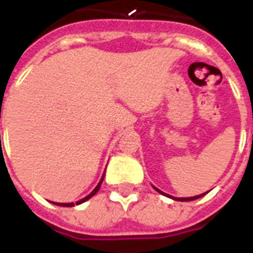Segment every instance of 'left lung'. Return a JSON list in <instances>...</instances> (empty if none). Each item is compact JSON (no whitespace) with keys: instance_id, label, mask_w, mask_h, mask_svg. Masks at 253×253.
Instances as JSON below:
<instances>
[{"instance_id":"obj_1","label":"left lung","mask_w":253,"mask_h":253,"mask_svg":"<svg viewBox=\"0 0 253 253\" xmlns=\"http://www.w3.org/2000/svg\"><path fill=\"white\" fill-rule=\"evenodd\" d=\"M154 188H155V190H157L158 192H159V193H162V195H164V196H168V197H170V199L175 200V201H193V200L200 199V197H203L204 195H205V193H201V195H197V196H193V197H173V196H170V195H167V193H164L163 191L158 190L157 187H154Z\"/></svg>"}]
</instances>
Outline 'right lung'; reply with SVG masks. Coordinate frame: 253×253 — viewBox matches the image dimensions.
Masks as SVG:
<instances>
[{
    "label": "right lung",
    "mask_w": 253,
    "mask_h": 253,
    "mask_svg": "<svg viewBox=\"0 0 253 253\" xmlns=\"http://www.w3.org/2000/svg\"><path fill=\"white\" fill-rule=\"evenodd\" d=\"M103 179H104V174H103L102 179H100V181H99V183H98V186H96V187L93 190V192L89 193V195H87L86 197H84V199H81L80 201H78V203H76V205H80V204H83V203H85V201H87V200H89L90 197H93L94 195H95V193L98 192V191H99L100 186H102ZM52 204H54V205H57V206H66V208H70V206H74V203H70V204H61V203H53V201H52Z\"/></svg>",
    "instance_id": "1"
}]
</instances>
